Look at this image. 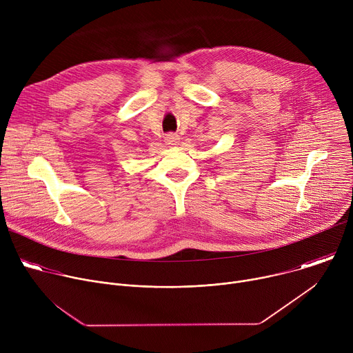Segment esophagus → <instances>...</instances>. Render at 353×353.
<instances>
[{
	"mask_svg": "<svg viewBox=\"0 0 353 353\" xmlns=\"http://www.w3.org/2000/svg\"><path fill=\"white\" fill-rule=\"evenodd\" d=\"M165 142H166L168 145H170V146H176V145H179V142H180V137H179L177 134H174V132H170V134H168V135L165 137Z\"/></svg>",
	"mask_w": 353,
	"mask_h": 353,
	"instance_id": "34e87169",
	"label": "esophagus"
}]
</instances>
